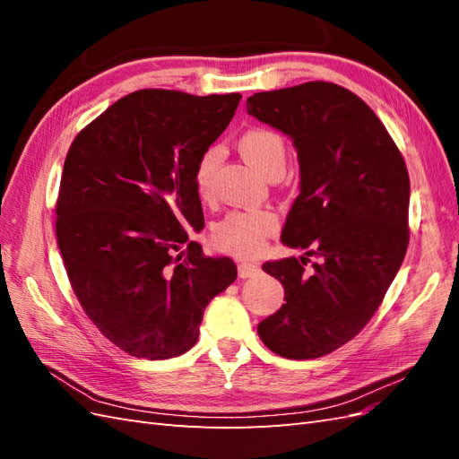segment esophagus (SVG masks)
I'll return each mask as SVG.
<instances>
[{
  "label": "esophagus",
  "mask_w": 459,
  "mask_h": 459,
  "mask_svg": "<svg viewBox=\"0 0 459 459\" xmlns=\"http://www.w3.org/2000/svg\"><path fill=\"white\" fill-rule=\"evenodd\" d=\"M260 272L258 264H252V262H240L238 264V276L240 278H252Z\"/></svg>",
  "instance_id": "1"
}]
</instances>
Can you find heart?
I'll return each instance as SVG.
<instances>
[{"label":"heart","instance_id":"b5f03b06","mask_svg":"<svg viewBox=\"0 0 459 459\" xmlns=\"http://www.w3.org/2000/svg\"><path fill=\"white\" fill-rule=\"evenodd\" d=\"M238 150L245 160L266 175L272 168L286 163V142L268 128H250L238 138ZM222 160L219 148L204 150L195 165V191L203 201L211 199L212 179ZM278 217L272 211H235L224 217L212 230L214 247L240 258L256 256L266 238L276 230Z\"/></svg>","mask_w":459,"mask_h":459}]
</instances>
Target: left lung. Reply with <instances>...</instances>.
<instances>
[{
	"instance_id": "obj_1",
	"label": "left lung",
	"mask_w": 459,
	"mask_h": 459,
	"mask_svg": "<svg viewBox=\"0 0 459 459\" xmlns=\"http://www.w3.org/2000/svg\"><path fill=\"white\" fill-rule=\"evenodd\" d=\"M247 112L286 134L299 163V195L281 242L322 258L266 262L286 304L258 335L286 359L324 357L363 329L408 247L411 181L401 152L368 106L333 82H306L247 100Z\"/></svg>"
}]
</instances>
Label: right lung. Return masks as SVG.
<instances>
[{
  "label": "right lung",
  "instance_id": "right-lung-1",
  "mask_svg": "<svg viewBox=\"0 0 459 459\" xmlns=\"http://www.w3.org/2000/svg\"><path fill=\"white\" fill-rule=\"evenodd\" d=\"M240 99L132 92L86 126L66 153L56 201L66 274L86 316L132 357L189 351L204 307L237 280L235 262L204 256L187 230L204 224L195 165Z\"/></svg>",
  "mask_w": 459,
  "mask_h": 459
}]
</instances>
